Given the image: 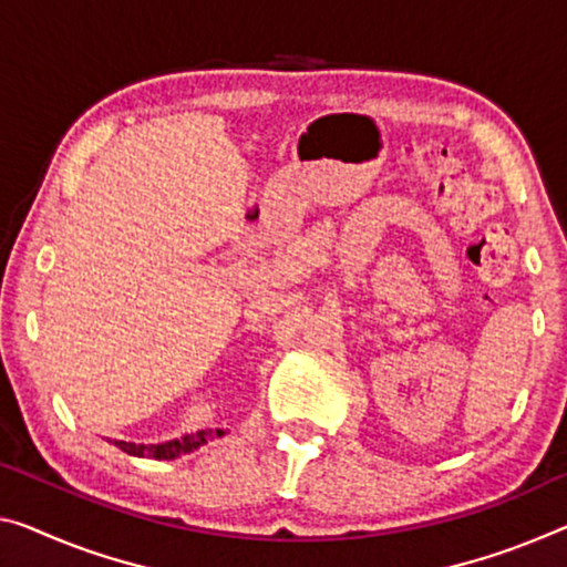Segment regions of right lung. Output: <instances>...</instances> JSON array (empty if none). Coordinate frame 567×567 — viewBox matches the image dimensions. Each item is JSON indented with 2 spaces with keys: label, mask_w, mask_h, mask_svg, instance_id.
Returning a JSON list of instances; mask_svg holds the SVG:
<instances>
[{
  "label": "right lung",
  "mask_w": 567,
  "mask_h": 567,
  "mask_svg": "<svg viewBox=\"0 0 567 567\" xmlns=\"http://www.w3.org/2000/svg\"><path fill=\"white\" fill-rule=\"evenodd\" d=\"M225 431H199L195 435H185V439H177V441H167V443H150V446H144V443H126V441H116V446L121 451H126L128 456H146V458H164V461H172V458H179L185 454H193L199 446H205L207 441L213 439V435H223Z\"/></svg>",
  "instance_id": "add662e5"
}]
</instances>
